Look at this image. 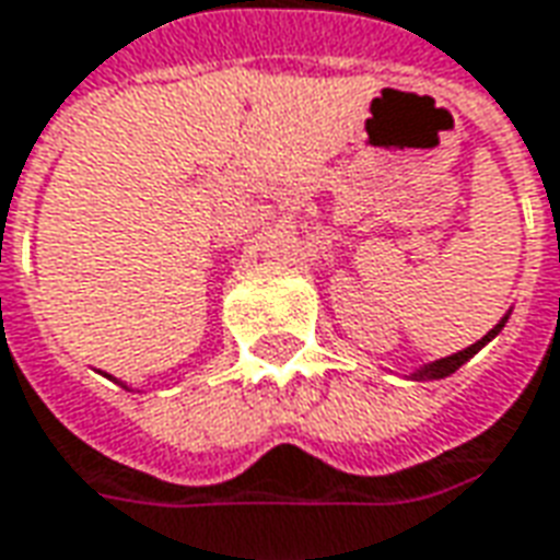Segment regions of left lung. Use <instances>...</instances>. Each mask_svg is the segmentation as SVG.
<instances>
[{"mask_svg":"<svg viewBox=\"0 0 560 560\" xmlns=\"http://www.w3.org/2000/svg\"><path fill=\"white\" fill-rule=\"evenodd\" d=\"M506 320H510V312H506V315H503V318H500L498 324H494V327H491V330H488V334L479 339V342H472L470 348H464V351H455V354H448V358H440V361L421 363L418 370H412V373H409V378H416V382H436V378H445V375H452L455 370H460L464 363L470 361L476 351H482V348L488 346V342H491V339H494V336H498L503 327H506Z\"/></svg>","mask_w":560,"mask_h":560,"instance_id":"1","label":"left lung"}]
</instances>
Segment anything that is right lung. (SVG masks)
<instances>
[{
    "label": "right lung",
    "mask_w": 560,
    "mask_h": 560,
    "mask_svg": "<svg viewBox=\"0 0 560 560\" xmlns=\"http://www.w3.org/2000/svg\"><path fill=\"white\" fill-rule=\"evenodd\" d=\"M117 385H120V388H127V385H124V382H117ZM127 390H132V388H127Z\"/></svg>",
    "instance_id": "obj_1"
}]
</instances>
